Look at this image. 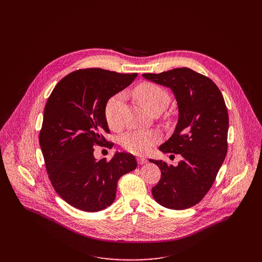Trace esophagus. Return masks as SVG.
Wrapping results in <instances>:
<instances>
[{"label": "esophagus", "mask_w": 262, "mask_h": 262, "mask_svg": "<svg viewBox=\"0 0 262 262\" xmlns=\"http://www.w3.org/2000/svg\"><path fill=\"white\" fill-rule=\"evenodd\" d=\"M137 161H138V164H139V165H143V164H145V163L147 162V160H146L144 157H139V158L137 159Z\"/></svg>", "instance_id": "1"}]
</instances>
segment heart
<instances>
[{
    "label": "heart",
    "instance_id": "b5f03b06",
    "mask_svg": "<svg viewBox=\"0 0 262 262\" xmlns=\"http://www.w3.org/2000/svg\"><path fill=\"white\" fill-rule=\"evenodd\" d=\"M136 95L140 102L151 113L164 108L169 102L168 92L155 83H142L136 88ZM123 101V94L116 93L111 96L104 105V119L112 129L120 127L119 112ZM160 136L156 132H128L122 136L120 143L126 151L134 155L147 152L157 142Z\"/></svg>",
    "mask_w": 262,
    "mask_h": 262
}]
</instances>
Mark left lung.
Listing matches in <instances>:
<instances>
[{
	"instance_id": "left-lung-1",
	"label": "left lung",
	"mask_w": 262,
	"mask_h": 262,
	"mask_svg": "<svg viewBox=\"0 0 262 262\" xmlns=\"http://www.w3.org/2000/svg\"><path fill=\"white\" fill-rule=\"evenodd\" d=\"M143 77L171 88L179 111L175 132L160 150L179 155L181 161L174 167L163 160H150L162 173L152 196L167 208L192 207L208 193L227 155L229 118L225 100L209 78L190 68L143 73Z\"/></svg>"
}]
</instances>
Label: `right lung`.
Returning <instances> with one entry per match:
<instances>
[{
  "label": "right lung",
  "mask_w": 262,
  "mask_h": 262,
  "mask_svg": "<svg viewBox=\"0 0 262 262\" xmlns=\"http://www.w3.org/2000/svg\"><path fill=\"white\" fill-rule=\"evenodd\" d=\"M138 73L84 68L65 76L52 91L43 114L39 144L57 194L78 209L94 212L114 202L119 178L135 170L133 155L117 152L96 161L94 146L112 148L104 119L106 100L127 87Z\"/></svg>",
  "instance_id": "obj_1"
}]
</instances>
